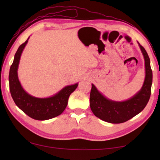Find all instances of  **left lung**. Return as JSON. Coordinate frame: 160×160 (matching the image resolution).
<instances>
[{
    "label": "left lung",
    "instance_id": "1",
    "mask_svg": "<svg viewBox=\"0 0 160 160\" xmlns=\"http://www.w3.org/2000/svg\"><path fill=\"white\" fill-rule=\"evenodd\" d=\"M138 44L144 58L145 76L141 89L136 94L124 101H113L105 97L92 84L90 96L91 110L102 121L111 123L126 122L141 112L150 99L152 84L150 60L145 48L138 42Z\"/></svg>",
    "mask_w": 160,
    "mask_h": 160
}]
</instances>
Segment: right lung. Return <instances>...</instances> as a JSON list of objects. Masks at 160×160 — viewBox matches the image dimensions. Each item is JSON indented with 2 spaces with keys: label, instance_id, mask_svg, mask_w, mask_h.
<instances>
[{
  "label": "right lung",
  "instance_id": "1",
  "mask_svg": "<svg viewBox=\"0 0 160 160\" xmlns=\"http://www.w3.org/2000/svg\"><path fill=\"white\" fill-rule=\"evenodd\" d=\"M28 39L19 47L14 56L9 72L10 91L15 104L29 117L39 121H45L59 116L68 104L70 94L78 88V83L67 85L53 95L39 98L31 95L24 90L19 80L18 70L22 53L28 42Z\"/></svg>",
  "mask_w": 160,
  "mask_h": 160
}]
</instances>
